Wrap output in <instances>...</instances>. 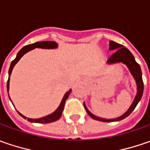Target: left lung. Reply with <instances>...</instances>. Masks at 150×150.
<instances>
[{
	"instance_id": "obj_1",
	"label": "left lung",
	"mask_w": 150,
	"mask_h": 150,
	"mask_svg": "<svg viewBox=\"0 0 150 150\" xmlns=\"http://www.w3.org/2000/svg\"><path fill=\"white\" fill-rule=\"evenodd\" d=\"M112 50H116V52L109 57L108 60L107 61V63L110 64V65L115 64V63H124V64H125L127 67L129 68L131 75L133 76V78H134L136 86H137V93H136L134 101L131 103L129 109L124 112V114H122L121 116L115 118H103L98 117V116H96L90 112L86 106L85 103H83L84 108H85L86 111L88 113L90 117L95 119V120H98V121H102V122H118V121L123 120L125 118H127L130 113L134 110V108L137 106V104L139 103V102L141 100L143 93H144V83H143V78H142L141 68H140V66L136 62L134 57L130 52L129 50L124 47L123 45L110 41L109 51H112Z\"/></svg>"
}]
</instances>
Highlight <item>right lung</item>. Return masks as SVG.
<instances>
[{"label":"right lung","instance_id":"1","mask_svg":"<svg viewBox=\"0 0 150 150\" xmlns=\"http://www.w3.org/2000/svg\"><path fill=\"white\" fill-rule=\"evenodd\" d=\"M58 47V44L55 42H51V41H47V42H35L33 44H30V45H27V46H25L24 47H22L21 49L18 52V53L16 54V57L15 58L14 60L11 62V66H10V68H9V72H8V81H7V93H8L9 96V88H10V76L11 74V72H12V69L15 67V65L18 62V61L20 60L21 58L22 57L23 55H25L26 52L32 51V50L35 49V48H42V49H56ZM72 92V89L68 90L67 92L66 93L64 94L62 99L61 101V103L59 104L58 108L55 110L54 112H52L51 114H48L45 117H42V118H26V116H24L23 114H21L20 112H17L20 114L21 116L25 119H27V121L31 122V123H38V124H48V123H52V122H55L57 121V119H59L62 116V111L64 109V105H65V103H66V100L67 99L69 94L71 93ZM9 98L11 100V98L9 96ZM12 103V102H11ZM13 104V103H12Z\"/></svg>","mask_w":150,"mask_h":150}]
</instances>
